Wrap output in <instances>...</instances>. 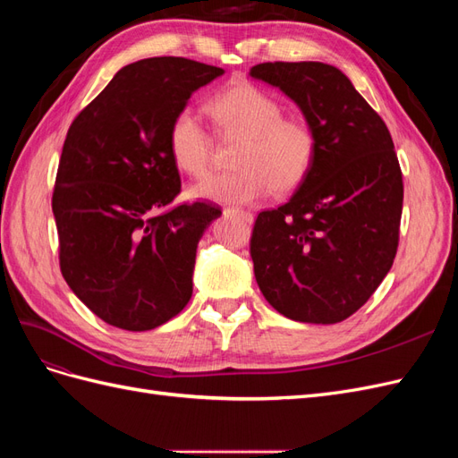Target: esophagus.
<instances>
[{
	"mask_svg": "<svg viewBox=\"0 0 458 458\" xmlns=\"http://www.w3.org/2000/svg\"><path fill=\"white\" fill-rule=\"evenodd\" d=\"M224 214H231V216H239L242 221H246V224H252L254 221V216L250 212H244V210H239V208H225Z\"/></svg>",
	"mask_w": 458,
	"mask_h": 458,
	"instance_id": "obj_1",
	"label": "esophagus"
}]
</instances>
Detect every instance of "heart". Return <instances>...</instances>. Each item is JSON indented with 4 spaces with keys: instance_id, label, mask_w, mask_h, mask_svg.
<instances>
[{
    "instance_id": "obj_1",
    "label": "heart",
    "mask_w": 458,
    "mask_h": 458,
    "mask_svg": "<svg viewBox=\"0 0 458 458\" xmlns=\"http://www.w3.org/2000/svg\"><path fill=\"white\" fill-rule=\"evenodd\" d=\"M208 110L221 131L242 135L234 157L239 170L204 179L191 187V197L250 204L266 199L273 187L288 192L308 177L317 155L315 128L301 116H283V105L273 95L239 81L219 91ZM168 152L187 175L202 177L210 170V140L191 108L174 114Z\"/></svg>"
}]
</instances>
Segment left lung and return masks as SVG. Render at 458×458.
Listing matches in <instances>:
<instances>
[{"instance_id":"obj_1","label":"left lung","mask_w":458,"mask_h":458,"mask_svg":"<svg viewBox=\"0 0 458 458\" xmlns=\"http://www.w3.org/2000/svg\"><path fill=\"white\" fill-rule=\"evenodd\" d=\"M317 133L308 177L286 204L259 212L250 239L261 294L300 323L335 325L380 286L397 252L403 177L384 120L325 63H261Z\"/></svg>"}]
</instances>
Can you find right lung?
Returning <instances> with one entry per match:
<instances>
[{
	"label": "right lung",
	"instance_id": "1",
	"mask_svg": "<svg viewBox=\"0 0 458 458\" xmlns=\"http://www.w3.org/2000/svg\"><path fill=\"white\" fill-rule=\"evenodd\" d=\"M224 68L152 57L120 68L74 118L53 189L61 273L105 323L141 332L168 323L192 296L212 202L172 206L182 179L168 128Z\"/></svg>",
	"mask_w": 458,
	"mask_h": 458
}]
</instances>
